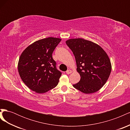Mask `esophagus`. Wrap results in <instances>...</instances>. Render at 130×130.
<instances>
[{
  "label": "esophagus",
  "instance_id": "obj_1",
  "mask_svg": "<svg viewBox=\"0 0 130 130\" xmlns=\"http://www.w3.org/2000/svg\"><path fill=\"white\" fill-rule=\"evenodd\" d=\"M72 71L71 70L69 69V70H67V71H66V73L67 74H70V73H72Z\"/></svg>",
  "mask_w": 130,
  "mask_h": 130
}]
</instances>
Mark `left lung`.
I'll list each match as a JSON object with an SVG mask.
<instances>
[{
  "mask_svg": "<svg viewBox=\"0 0 130 130\" xmlns=\"http://www.w3.org/2000/svg\"><path fill=\"white\" fill-rule=\"evenodd\" d=\"M75 58L80 80L73 87L81 92L90 94L98 91L106 84L111 72V64L101 46L82 38L66 42Z\"/></svg>",
  "mask_w": 130,
  "mask_h": 130,
  "instance_id": "8db88e82",
  "label": "left lung"
}]
</instances>
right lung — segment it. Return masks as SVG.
I'll return each instance as SVG.
<instances>
[{
  "label": "right lung",
  "instance_id": "1",
  "mask_svg": "<svg viewBox=\"0 0 130 130\" xmlns=\"http://www.w3.org/2000/svg\"><path fill=\"white\" fill-rule=\"evenodd\" d=\"M61 41L54 37L38 40L21 54L18 64L19 75L33 91L44 93L57 85L62 73L57 69L52 54Z\"/></svg>",
  "mask_w": 130,
  "mask_h": 130
}]
</instances>
